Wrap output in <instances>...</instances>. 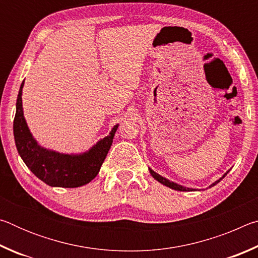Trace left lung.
<instances>
[{
    "label": "left lung",
    "mask_w": 258,
    "mask_h": 258,
    "mask_svg": "<svg viewBox=\"0 0 258 258\" xmlns=\"http://www.w3.org/2000/svg\"><path fill=\"white\" fill-rule=\"evenodd\" d=\"M149 171H150V174L152 176H154V178H156L157 181L158 182H160L161 184H164V185H166V186H168V187H171V189H174V190H178V191H192V189H190V187H185V186H182V185H180V184H176V183H174V182H171V181H168L167 178H165V177H163V176H160L159 174H157V173H155L154 171H152V169H150L149 168ZM225 176V175H224ZM223 176V177H224ZM222 177V178H223ZM217 182H220V180H218ZM217 182H215V183H213V184L211 185V186H214L216 184Z\"/></svg>",
    "instance_id": "left-lung-1"
}]
</instances>
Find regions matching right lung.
Segmentation results:
<instances>
[{
	"mask_svg": "<svg viewBox=\"0 0 258 258\" xmlns=\"http://www.w3.org/2000/svg\"><path fill=\"white\" fill-rule=\"evenodd\" d=\"M23 86L24 82L17 98L14 135L17 150L24 163L34 175L50 186L77 187L92 181L98 175L100 167L106 159L118 125L113 126L108 137L83 155H63L46 150L37 145L26 124L21 102Z\"/></svg>",
	"mask_w": 258,
	"mask_h": 258,
	"instance_id": "1",
	"label": "right lung"
}]
</instances>
